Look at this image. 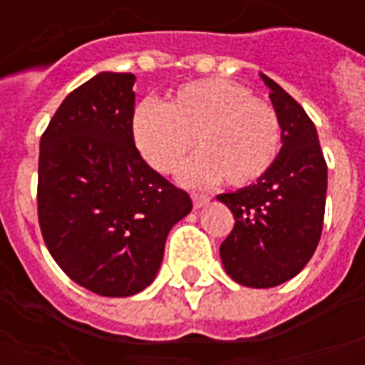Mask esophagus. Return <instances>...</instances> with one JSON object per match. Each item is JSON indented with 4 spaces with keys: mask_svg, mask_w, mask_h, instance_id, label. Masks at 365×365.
<instances>
[{
    "mask_svg": "<svg viewBox=\"0 0 365 365\" xmlns=\"http://www.w3.org/2000/svg\"><path fill=\"white\" fill-rule=\"evenodd\" d=\"M191 199H193V207H195V209H201V207H205L207 203L211 201L209 195H201V193H193Z\"/></svg>",
    "mask_w": 365,
    "mask_h": 365,
    "instance_id": "obj_1",
    "label": "esophagus"
}]
</instances>
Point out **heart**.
Segmentation results:
<instances>
[{"label":"heart","mask_w":365,"mask_h":365,"mask_svg":"<svg viewBox=\"0 0 365 365\" xmlns=\"http://www.w3.org/2000/svg\"><path fill=\"white\" fill-rule=\"evenodd\" d=\"M133 138L144 162L168 174L180 168L187 185L222 180L232 187L258 182L279 152L282 125L272 105L227 80H197L182 86L166 103H140L133 113Z\"/></svg>","instance_id":"heart-1"}]
</instances>
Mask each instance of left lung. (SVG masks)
<instances>
[{
    "label": "left lung",
    "instance_id": "obj_1",
    "mask_svg": "<svg viewBox=\"0 0 365 365\" xmlns=\"http://www.w3.org/2000/svg\"><path fill=\"white\" fill-rule=\"evenodd\" d=\"M269 99L282 125V148L260 180L217 199L235 215L221 245L225 272L240 285L266 289L305 268L321 240L327 162L313 120L268 76Z\"/></svg>",
    "mask_w": 365,
    "mask_h": 365
}]
</instances>
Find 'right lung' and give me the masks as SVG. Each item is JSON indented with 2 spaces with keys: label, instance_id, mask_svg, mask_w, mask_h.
I'll list each match as a JSON object with an SVG mask.
<instances>
[{
  "label": "right lung",
  "instance_id": "1",
  "mask_svg": "<svg viewBox=\"0 0 365 365\" xmlns=\"http://www.w3.org/2000/svg\"><path fill=\"white\" fill-rule=\"evenodd\" d=\"M133 74L101 72L62 101L41 138L38 222L70 279L130 297L158 274L191 199L154 172L133 138Z\"/></svg>",
  "mask_w": 365,
  "mask_h": 365
}]
</instances>
